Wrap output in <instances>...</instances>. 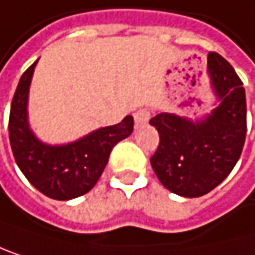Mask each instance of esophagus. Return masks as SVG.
Masks as SVG:
<instances>
[{
	"mask_svg": "<svg viewBox=\"0 0 255 255\" xmlns=\"http://www.w3.org/2000/svg\"><path fill=\"white\" fill-rule=\"evenodd\" d=\"M148 121H150V112H148V110L142 109V110H137V112L134 113V125H136V127L145 125Z\"/></svg>",
	"mask_w": 255,
	"mask_h": 255,
	"instance_id": "esophagus-1",
	"label": "esophagus"
}]
</instances>
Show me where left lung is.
Wrapping results in <instances>:
<instances>
[{"instance_id": "1", "label": "left lung", "mask_w": 255, "mask_h": 255, "mask_svg": "<svg viewBox=\"0 0 255 255\" xmlns=\"http://www.w3.org/2000/svg\"><path fill=\"white\" fill-rule=\"evenodd\" d=\"M216 107L196 119L159 113L150 124L160 142L150 162L160 183L182 197H200L220 185L236 166L247 136V98L231 64L208 55Z\"/></svg>"}]
</instances>
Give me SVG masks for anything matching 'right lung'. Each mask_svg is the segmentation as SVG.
Returning a JSON list of instances; mask_svg holds the SVG:
<instances>
[{
	"label": "right lung",
	"instance_id": "obj_1",
	"mask_svg": "<svg viewBox=\"0 0 255 255\" xmlns=\"http://www.w3.org/2000/svg\"><path fill=\"white\" fill-rule=\"evenodd\" d=\"M38 61L24 72L12 99L8 137L22 174L33 187L55 200H70L89 193L99 180L113 146L133 133V118L93 130L73 142L47 143L30 128L28 92Z\"/></svg>",
	"mask_w": 255,
	"mask_h": 255
}]
</instances>
